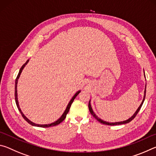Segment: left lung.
<instances>
[{
  "label": "left lung",
  "mask_w": 156,
  "mask_h": 156,
  "mask_svg": "<svg viewBox=\"0 0 156 156\" xmlns=\"http://www.w3.org/2000/svg\"><path fill=\"white\" fill-rule=\"evenodd\" d=\"M145 96H146V87H145V90H144V98H143V100H142V103H141V105H140V107H138V109H137V111L136 112V113H134V114L133 115V116H131V117L129 118V119H128V120H125V121H123V122H105V121H103V120H102L101 119H100V118H98L97 117V116L96 115V114H95L94 113V112H93V110H92V108H91V104H90V101H89V105H88V107H89V112H90V113H91V114L94 116V117L96 118V119L98 120V121H99V122H100V123H102V124H104V125H122V124H126V123H128V122H131V121L134 118L136 117V115L138 114V112L140 111V108H141V107H142V104H143V102H144V98H145Z\"/></svg>",
  "instance_id": "obj_1"
}]
</instances>
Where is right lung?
<instances>
[{
    "label": "right lung",
    "instance_id": "add662e5",
    "mask_svg": "<svg viewBox=\"0 0 156 156\" xmlns=\"http://www.w3.org/2000/svg\"><path fill=\"white\" fill-rule=\"evenodd\" d=\"M28 62H29V60H27V61L25 63V64L22 66V67L20 68V71H19V73H18V74L17 77H16V82H15V100H16V105H17L18 109V110H19V112H20L21 115H22V116L23 117V118H24V119H25L26 121H27V122L29 124H30V125H32V126H40V127H49V126H56V125H59V124H60V122H62V121L65 119L66 115H67V113L69 112V109H70L71 105H72V102H73V100H74V99L76 98V97L78 96V95L79 94V93H80V91H78V92H76V94L74 95V96H73V98H72V100H70V102H69V104H68V105H67V108H66V109H65V112L63 113V114L62 115L61 117H60L58 120H56V122H53V123H51V124H48V125H38V124H35V123H34V122H31V121H30V120L27 119V118L25 117V115L23 114V113L22 112V111H21V109H20L19 105H18V98H17V84H18V78H19V77H20V75L21 72H22V71H23V68H24V67H25V65L27 64Z\"/></svg>",
    "mask_w": 156,
    "mask_h": 156
}]
</instances>
